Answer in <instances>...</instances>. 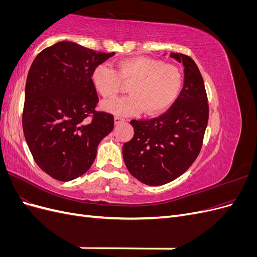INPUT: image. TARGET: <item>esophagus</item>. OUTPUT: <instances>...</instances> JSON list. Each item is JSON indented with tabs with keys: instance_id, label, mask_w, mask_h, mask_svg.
I'll use <instances>...</instances> for the list:
<instances>
[{
	"instance_id": "esophagus-1",
	"label": "esophagus",
	"mask_w": 257,
	"mask_h": 257,
	"mask_svg": "<svg viewBox=\"0 0 257 257\" xmlns=\"http://www.w3.org/2000/svg\"><path fill=\"white\" fill-rule=\"evenodd\" d=\"M124 121H125V120H124L123 118H121V116H114V119H113L114 124H119V123H122Z\"/></svg>"
}]
</instances>
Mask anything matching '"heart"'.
Segmentation results:
<instances>
[{
	"mask_svg": "<svg viewBox=\"0 0 257 257\" xmlns=\"http://www.w3.org/2000/svg\"><path fill=\"white\" fill-rule=\"evenodd\" d=\"M121 81H132L130 95L105 100L104 110L115 115H137L144 110L148 115H157L167 110L180 94L182 74L175 65L149 57L123 60L116 72L108 63H100L91 74L93 87L104 98L116 95Z\"/></svg>",
	"mask_w": 257,
	"mask_h": 257,
	"instance_id": "b5f03b06",
	"label": "heart"
}]
</instances>
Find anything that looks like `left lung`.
Listing matches in <instances>:
<instances>
[{
	"label": "left lung",
	"mask_w": 257,
	"mask_h": 257,
	"mask_svg": "<svg viewBox=\"0 0 257 257\" xmlns=\"http://www.w3.org/2000/svg\"><path fill=\"white\" fill-rule=\"evenodd\" d=\"M184 66L183 88L176 102L158 118L132 120L134 136L122 147L130 174L147 185H162L185 173L196 160L208 123L203 77L190 57L172 52Z\"/></svg>",
	"instance_id": "8db88e82"
}]
</instances>
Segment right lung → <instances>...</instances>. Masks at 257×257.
Instances as JSON below:
<instances>
[{
    "mask_svg": "<svg viewBox=\"0 0 257 257\" xmlns=\"http://www.w3.org/2000/svg\"><path fill=\"white\" fill-rule=\"evenodd\" d=\"M113 54L62 41L38 53L29 69L23 133L36 164L57 180L87 172L113 128L112 114L95 112L98 97L91 82L93 69Z\"/></svg>",
    "mask_w": 257,
    "mask_h": 257,
    "instance_id": "obj_1",
    "label": "right lung"
}]
</instances>
